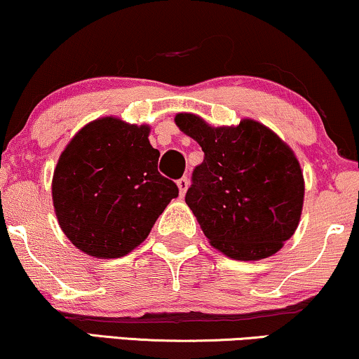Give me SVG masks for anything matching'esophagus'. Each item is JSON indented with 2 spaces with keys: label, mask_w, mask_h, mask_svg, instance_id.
<instances>
[{
  "label": "esophagus",
  "mask_w": 359,
  "mask_h": 359,
  "mask_svg": "<svg viewBox=\"0 0 359 359\" xmlns=\"http://www.w3.org/2000/svg\"><path fill=\"white\" fill-rule=\"evenodd\" d=\"M176 184H178V189H180L181 196H184L186 191H188V188H189V180L186 178V176H183V178H180L178 181H176Z\"/></svg>",
  "instance_id": "1"
}]
</instances>
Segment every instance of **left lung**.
Wrapping results in <instances>:
<instances>
[{
  "instance_id": "1",
  "label": "left lung",
  "mask_w": 359,
  "mask_h": 359,
  "mask_svg": "<svg viewBox=\"0 0 359 359\" xmlns=\"http://www.w3.org/2000/svg\"><path fill=\"white\" fill-rule=\"evenodd\" d=\"M175 123L204 151L186 204L212 248L236 260L278 252L299 227L304 208V173L292 148L250 118L212 127L183 111Z\"/></svg>"
}]
</instances>
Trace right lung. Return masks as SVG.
I'll return each mask as SVG.
<instances>
[{
    "label": "right lung",
    "instance_id": "right-lung-1",
    "mask_svg": "<svg viewBox=\"0 0 359 359\" xmlns=\"http://www.w3.org/2000/svg\"><path fill=\"white\" fill-rule=\"evenodd\" d=\"M148 135V125L102 117L79 130L60 153L54 211L67 239L87 255L132 252L178 196V186L158 173L160 151Z\"/></svg>",
    "mask_w": 359,
    "mask_h": 359
}]
</instances>
